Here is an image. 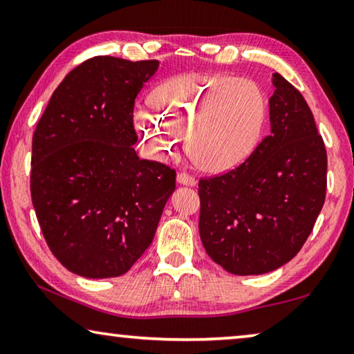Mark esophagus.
I'll return each mask as SVG.
<instances>
[{
  "mask_svg": "<svg viewBox=\"0 0 354 354\" xmlns=\"http://www.w3.org/2000/svg\"><path fill=\"white\" fill-rule=\"evenodd\" d=\"M176 181H178V184H181V185H189V187H192V185H195V184H196L195 178H194V176H190V175H187V173H178Z\"/></svg>",
  "mask_w": 354,
  "mask_h": 354,
  "instance_id": "esophagus-1",
  "label": "esophagus"
}]
</instances>
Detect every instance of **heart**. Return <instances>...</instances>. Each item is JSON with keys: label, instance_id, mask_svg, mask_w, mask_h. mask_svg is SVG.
Returning a JSON list of instances; mask_svg holds the SVG:
<instances>
[{"label": "heart", "instance_id": "b5f03b06", "mask_svg": "<svg viewBox=\"0 0 354 354\" xmlns=\"http://www.w3.org/2000/svg\"><path fill=\"white\" fill-rule=\"evenodd\" d=\"M153 109H139L140 133L160 154L185 147L203 170L221 173L247 160L261 140L267 98L253 81L230 75L176 76L153 95Z\"/></svg>", "mask_w": 354, "mask_h": 354}]
</instances>
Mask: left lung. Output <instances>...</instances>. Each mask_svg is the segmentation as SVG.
Listing matches in <instances>:
<instances>
[{"instance_id":"left-lung-1","label":"left lung","mask_w":354,"mask_h":354,"mask_svg":"<svg viewBox=\"0 0 354 354\" xmlns=\"http://www.w3.org/2000/svg\"><path fill=\"white\" fill-rule=\"evenodd\" d=\"M270 136L237 169L201 179L200 237L232 274H262L289 262L325 203L326 149L306 100L273 73Z\"/></svg>"}]
</instances>
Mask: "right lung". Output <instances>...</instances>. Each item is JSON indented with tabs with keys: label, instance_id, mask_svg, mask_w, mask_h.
I'll list each match as a JSON object with an SVG mask.
<instances>
[{
	"label": "right lung",
	"instance_id": "add662e5",
	"mask_svg": "<svg viewBox=\"0 0 354 354\" xmlns=\"http://www.w3.org/2000/svg\"><path fill=\"white\" fill-rule=\"evenodd\" d=\"M158 68L159 61L88 59L59 84L34 131L35 215L51 253L80 277L127 273L175 192V170L134 149V101Z\"/></svg>",
	"mask_w": 354,
	"mask_h": 354
}]
</instances>
